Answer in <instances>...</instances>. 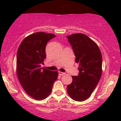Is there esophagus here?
<instances>
[{
	"label": "esophagus",
	"mask_w": 121,
	"mask_h": 121,
	"mask_svg": "<svg viewBox=\"0 0 121 121\" xmlns=\"http://www.w3.org/2000/svg\"><path fill=\"white\" fill-rule=\"evenodd\" d=\"M58 74H59L60 75H61V76H62V75H64V74H65V73H63V72L59 71V73H58Z\"/></svg>",
	"instance_id": "obj_1"
}]
</instances>
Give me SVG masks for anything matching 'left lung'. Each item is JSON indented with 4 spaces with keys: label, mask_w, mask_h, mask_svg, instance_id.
<instances>
[{
    "label": "left lung",
    "mask_w": 121,
    "mask_h": 121,
    "mask_svg": "<svg viewBox=\"0 0 121 121\" xmlns=\"http://www.w3.org/2000/svg\"><path fill=\"white\" fill-rule=\"evenodd\" d=\"M79 64L78 76L67 88L68 94L77 101H83L91 96L102 74V55L98 45L86 35L73 34L67 36Z\"/></svg>",
    "instance_id": "obj_1"
}]
</instances>
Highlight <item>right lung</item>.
I'll use <instances>...</instances> for the list:
<instances>
[{
	"label": "right lung",
	"instance_id": "add662e5",
	"mask_svg": "<svg viewBox=\"0 0 121 121\" xmlns=\"http://www.w3.org/2000/svg\"><path fill=\"white\" fill-rule=\"evenodd\" d=\"M56 37L54 34L37 32L24 38L17 53L16 72L25 92L37 100L47 98L58 78L57 71L41 68L46 58L47 43Z\"/></svg>",
	"mask_w": 121,
	"mask_h": 121
}]
</instances>
